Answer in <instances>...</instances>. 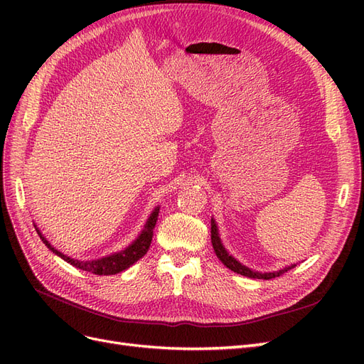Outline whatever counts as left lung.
<instances>
[{"label": "left lung", "mask_w": 364, "mask_h": 364, "mask_svg": "<svg viewBox=\"0 0 364 364\" xmlns=\"http://www.w3.org/2000/svg\"><path fill=\"white\" fill-rule=\"evenodd\" d=\"M211 241H213V247H214V252L217 258L222 261L225 266L228 269H230L235 273H240L243 274V277H247V278H255V279H272V278H277L279 277V274L285 273L291 267H287L284 270H279V272H273V273H258L255 270H250L247 269L246 266H243V264H240L237 259H234L232 257L229 255V253L225 250L222 241H220V237H218V230H217V226H215V222L214 220H211Z\"/></svg>", "instance_id": "left-lung-1"}]
</instances>
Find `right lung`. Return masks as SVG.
I'll return each mask as SVG.
<instances>
[{
  "label": "right lung",
  "instance_id": "1",
  "mask_svg": "<svg viewBox=\"0 0 364 364\" xmlns=\"http://www.w3.org/2000/svg\"><path fill=\"white\" fill-rule=\"evenodd\" d=\"M158 213H159V208H156L155 211H153V214L147 220L144 229H142L141 235L135 240L134 245H130L127 249L115 253V255L100 258V259H92V261H79V259H73V258H70L67 255H63L62 252L54 249L48 243V241L41 235L39 229H36V230H38L41 240L43 241V243H46V246L53 253H56V255H59L62 259L70 262L71 266L80 269V270H85V272L94 273V274H115V273H119V272L126 270L127 267L132 266V264L136 262L139 258H142V257L146 255L149 247H150L151 238H153V229H155V225H156Z\"/></svg>",
  "mask_w": 364,
  "mask_h": 364
}]
</instances>
